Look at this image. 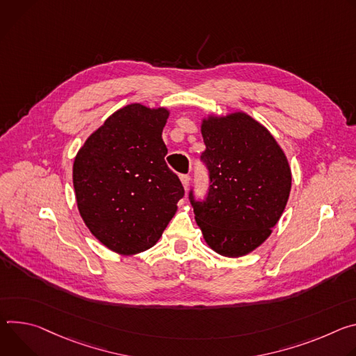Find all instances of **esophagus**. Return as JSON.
I'll use <instances>...</instances> for the list:
<instances>
[{
    "label": "esophagus",
    "instance_id": "1",
    "mask_svg": "<svg viewBox=\"0 0 356 356\" xmlns=\"http://www.w3.org/2000/svg\"><path fill=\"white\" fill-rule=\"evenodd\" d=\"M179 178H181V182H182L184 189H188V186H189V181H191V177H189V175H181Z\"/></svg>",
    "mask_w": 356,
    "mask_h": 356
}]
</instances>
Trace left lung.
<instances>
[{"label":"left lung","mask_w":356,"mask_h":356,"mask_svg":"<svg viewBox=\"0 0 356 356\" xmlns=\"http://www.w3.org/2000/svg\"><path fill=\"white\" fill-rule=\"evenodd\" d=\"M209 171L205 201L189 192L195 220L211 249L241 257L259 248L279 222L291 189V170L270 131L243 111L204 118Z\"/></svg>","instance_id":"obj_1"}]
</instances>
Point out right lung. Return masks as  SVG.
Instances as JSON below:
<instances>
[{"label": "right lung", "instance_id": "1", "mask_svg": "<svg viewBox=\"0 0 356 356\" xmlns=\"http://www.w3.org/2000/svg\"><path fill=\"white\" fill-rule=\"evenodd\" d=\"M170 111L131 103L89 136L73 163L79 213L95 238L118 254L152 248L175 215L184 186L167 163Z\"/></svg>", "mask_w": 356, "mask_h": 356}]
</instances>
